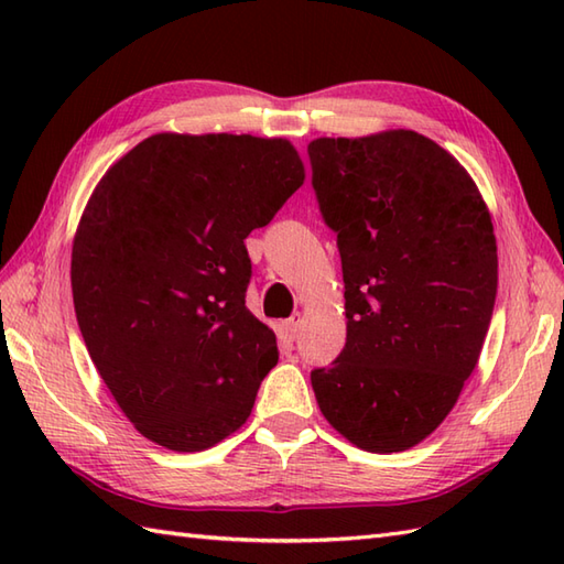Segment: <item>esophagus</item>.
I'll list each match as a JSON object with an SVG mask.
<instances>
[{"label": "esophagus", "mask_w": 564, "mask_h": 564, "mask_svg": "<svg viewBox=\"0 0 564 564\" xmlns=\"http://www.w3.org/2000/svg\"><path fill=\"white\" fill-rule=\"evenodd\" d=\"M301 325H303V317H301V315H293V317L281 322V334H283V337L289 339V341H295L297 332H301Z\"/></svg>", "instance_id": "obj_1"}]
</instances>
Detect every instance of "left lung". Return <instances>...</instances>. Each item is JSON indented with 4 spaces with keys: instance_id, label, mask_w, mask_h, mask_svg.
I'll return each instance as SVG.
<instances>
[{
    "instance_id": "left-lung-1",
    "label": "left lung",
    "mask_w": 564,
    "mask_h": 564,
    "mask_svg": "<svg viewBox=\"0 0 564 564\" xmlns=\"http://www.w3.org/2000/svg\"><path fill=\"white\" fill-rule=\"evenodd\" d=\"M322 220L337 232L346 344L310 373L322 414L370 453L416 446L453 410L497 297L480 191L414 130L307 145Z\"/></svg>"
}]
</instances>
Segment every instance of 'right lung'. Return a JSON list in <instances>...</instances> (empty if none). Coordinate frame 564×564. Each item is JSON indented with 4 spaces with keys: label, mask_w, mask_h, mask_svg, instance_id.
Segmentation results:
<instances>
[{
    "label": "right lung",
    "mask_w": 564,
    "mask_h": 564,
    "mask_svg": "<svg viewBox=\"0 0 564 564\" xmlns=\"http://www.w3.org/2000/svg\"><path fill=\"white\" fill-rule=\"evenodd\" d=\"M305 178L289 140L160 133L104 174L72 247L84 344L118 406L170 451L247 422L279 361L245 305V239Z\"/></svg>",
    "instance_id": "1"
}]
</instances>
